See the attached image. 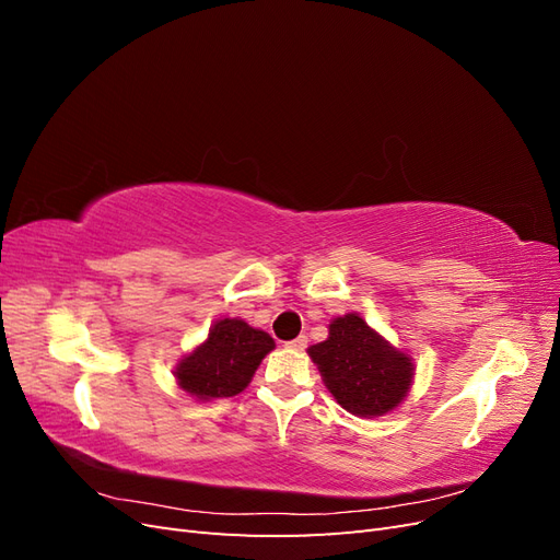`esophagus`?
Instances as JSON below:
<instances>
[{"label":"esophagus","instance_id":"esophagus-1","mask_svg":"<svg viewBox=\"0 0 560 560\" xmlns=\"http://www.w3.org/2000/svg\"><path fill=\"white\" fill-rule=\"evenodd\" d=\"M306 346H308L306 336H296L290 343H287V348H292V350H306Z\"/></svg>","mask_w":560,"mask_h":560}]
</instances>
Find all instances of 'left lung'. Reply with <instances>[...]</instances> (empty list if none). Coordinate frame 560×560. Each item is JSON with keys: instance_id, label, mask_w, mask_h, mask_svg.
<instances>
[{"instance_id": "1", "label": "left lung", "mask_w": 560, "mask_h": 560, "mask_svg": "<svg viewBox=\"0 0 560 560\" xmlns=\"http://www.w3.org/2000/svg\"><path fill=\"white\" fill-rule=\"evenodd\" d=\"M331 397L352 416L378 418L411 393L416 364L409 352L395 348L360 313L329 322V336L308 348Z\"/></svg>"}]
</instances>
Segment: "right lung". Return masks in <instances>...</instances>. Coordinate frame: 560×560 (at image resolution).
Masks as SVG:
<instances>
[{
	"label": "right lung",
	"instance_id": "add662e5",
	"mask_svg": "<svg viewBox=\"0 0 560 560\" xmlns=\"http://www.w3.org/2000/svg\"><path fill=\"white\" fill-rule=\"evenodd\" d=\"M276 348L266 331L249 327L241 317H222L210 334L175 366L179 389L196 401L233 397L249 385L261 360Z\"/></svg>",
	"mask_w": 560,
	"mask_h": 560
}]
</instances>
